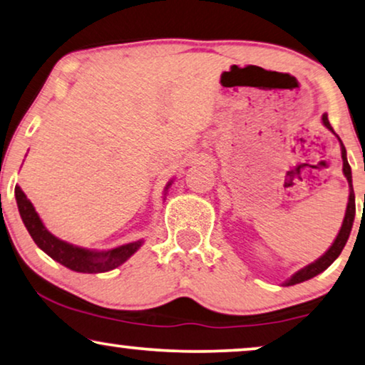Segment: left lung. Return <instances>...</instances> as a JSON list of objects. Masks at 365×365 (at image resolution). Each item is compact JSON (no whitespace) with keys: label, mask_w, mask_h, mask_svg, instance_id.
Here are the masks:
<instances>
[{"label":"left lung","mask_w":365,"mask_h":365,"mask_svg":"<svg viewBox=\"0 0 365 365\" xmlns=\"http://www.w3.org/2000/svg\"><path fill=\"white\" fill-rule=\"evenodd\" d=\"M322 124H324L329 130L334 132V129H332L331 124H329V119H327V114L322 115ZM339 142H341V153H342V172H344V175H346L347 182H349V203H347L346 217H344L342 227H341V230H339V235L336 236L334 243H332L331 248L327 250L326 253L322 255L319 259H316L314 263L307 264L306 268H302V269L297 271V273L292 274L291 278L286 281L284 286H292V284L302 283V281H307V279L314 278V276H317L319 273H322V271H324V269L329 268V266L334 263V259L337 258V256L341 255V251L344 250V246H346V243H347L349 235H351L354 217H356V197H354L352 172H351V165H349V162H347L346 147H344V143H342L341 138H339Z\"/></svg>","instance_id":"1"}]
</instances>
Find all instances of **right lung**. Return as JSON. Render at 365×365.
I'll return each instance as SVG.
<instances>
[{
    "instance_id": "add662e5",
    "label": "right lung",
    "mask_w": 365,
    "mask_h": 365,
    "mask_svg": "<svg viewBox=\"0 0 365 365\" xmlns=\"http://www.w3.org/2000/svg\"><path fill=\"white\" fill-rule=\"evenodd\" d=\"M14 195H16L19 215H21L24 227H26L29 232L31 238L34 240V243L38 245L46 255H49L54 261H58V263L66 266V268L78 271V273L92 274L115 269L117 266L125 263L143 243V240H138L133 241V243L122 245L119 248L109 251H92L69 245L63 240L56 238L54 235H51L48 230H46L43 222H41L39 215L36 213L33 203L29 202L28 197L18 185L14 187Z\"/></svg>"
}]
</instances>
